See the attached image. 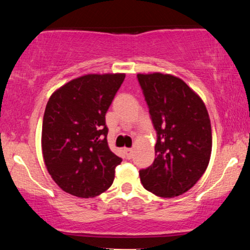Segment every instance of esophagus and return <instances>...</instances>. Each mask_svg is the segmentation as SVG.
<instances>
[{
  "label": "esophagus",
  "instance_id": "1",
  "mask_svg": "<svg viewBox=\"0 0 250 250\" xmlns=\"http://www.w3.org/2000/svg\"><path fill=\"white\" fill-rule=\"evenodd\" d=\"M125 155H127L128 159L132 158V152H134V149H132V148H125Z\"/></svg>",
  "mask_w": 250,
  "mask_h": 250
}]
</instances>
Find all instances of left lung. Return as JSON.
Returning a JSON list of instances; mask_svg holds the SVG:
<instances>
[{
	"label": "left lung",
	"instance_id": "8db88e82",
	"mask_svg": "<svg viewBox=\"0 0 250 250\" xmlns=\"http://www.w3.org/2000/svg\"><path fill=\"white\" fill-rule=\"evenodd\" d=\"M156 131L153 164L139 170L142 184L162 198L194 186L208 167L211 125L201 98L183 80L169 74H137Z\"/></svg>",
	"mask_w": 250,
	"mask_h": 250
}]
</instances>
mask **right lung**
<instances>
[{
    "label": "right lung",
    "instance_id": "obj_1",
    "mask_svg": "<svg viewBox=\"0 0 250 250\" xmlns=\"http://www.w3.org/2000/svg\"><path fill=\"white\" fill-rule=\"evenodd\" d=\"M125 74H88L55 91L42 123L44 164L62 191L94 198L114 181L122 159L108 147L105 114Z\"/></svg>",
    "mask_w": 250,
    "mask_h": 250
}]
</instances>
